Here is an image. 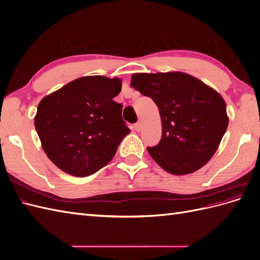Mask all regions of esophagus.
Masks as SVG:
<instances>
[{"mask_svg": "<svg viewBox=\"0 0 260 260\" xmlns=\"http://www.w3.org/2000/svg\"><path fill=\"white\" fill-rule=\"evenodd\" d=\"M135 129H136L137 131H141V130H142V121L139 120V121L135 124Z\"/></svg>", "mask_w": 260, "mask_h": 260, "instance_id": "1", "label": "esophagus"}]
</instances>
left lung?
<instances>
[{"mask_svg":"<svg viewBox=\"0 0 260 260\" xmlns=\"http://www.w3.org/2000/svg\"><path fill=\"white\" fill-rule=\"evenodd\" d=\"M131 86L158 107L162 138L147 152L164 170L187 175L209 161L229 123L225 102L217 91L180 72L133 74Z\"/></svg>","mask_w":260,"mask_h":260,"instance_id":"8db88e82","label":"left lung"}]
</instances>
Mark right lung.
Instances as JSON below:
<instances>
[{
	"mask_svg": "<svg viewBox=\"0 0 260 260\" xmlns=\"http://www.w3.org/2000/svg\"><path fill=\"white\" fill-rule=\"evenodd\" d=\"M119 78L86 76L46 95L38 105L35 127L46 156L60 170L86 177L113 159L130 129L122 105Z\"/></svg>",
	"mask_w": 260,
	"mask_h": 260,
	"instance_id": "obj_1",
	"label": "right lung"
}]
</instances>
